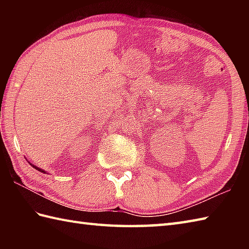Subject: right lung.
<instances>
[{
    "mask_svg": "<svg viewBox=\"0 0 249 249\" xmlns=\"http://www.w3.org/2000/svg\"><path fill=\"white\" fill-rule=\"evenodd\" d=\"M31 166H32V167H33V168H35V169H36V170H38V171H40V172H43V173H47L46 171H44V170H43V169H40V168H38V167H36V166H34V165H32V163H31Z\"/></svg>",
    "mask_w": 249,
    "mask_h": 249,
    "instance_id": "right-lung-1",
    "label": "right lung"
}]
</instances>
